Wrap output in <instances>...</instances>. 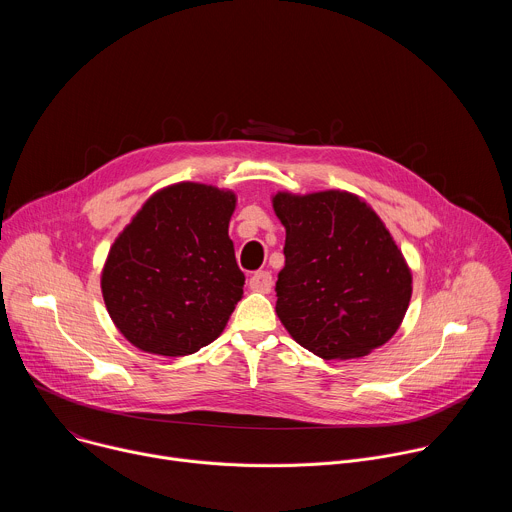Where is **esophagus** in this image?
Masks as SVG:
<instances>
[{
	"mask_svg": "<svg viewBox=\"0 0 512 512\" xmlns=\"http://www.w3.org/2000/svg\"><path fill=\"white\" fill-rule=\"evenodd\" d=\"M249 287H251L253 291H257V294H269L271 287H273L271 273H269V271H257L255 275H251Z\"/></svg>",
	"mask_w": 512,
	"mask_h": 512,
	"instance_id": "obj_1",
	"label": "esophagus"
}]
</instances>
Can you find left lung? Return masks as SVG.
Returning <instances> with one entry per match:
<instances>
[{
    "instance_id": "obj_1",
    "label": "left lung",
    "mask_w": 512,
    "mask_h": 512,
    "mask_svg": "<svg viewBox=\"0 0 512 512\" xmlns=\"http://www.w3.org/2000/svg\"><path fill=\"white\" fill-rule=\"evenodd\" d=\"M285 267L275 312L300 346L324 360L383 346L411 300V269L379 214L356 194L277 192Z\"/></svg>"
}]
</instances>
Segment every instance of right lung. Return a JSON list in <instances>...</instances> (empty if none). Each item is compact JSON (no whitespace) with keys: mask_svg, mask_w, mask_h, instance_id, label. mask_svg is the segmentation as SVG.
<instances>
[{"mask_svg":"<svg viewBox=\"0 0 512 512\" xmlns=\"http://www.w3.org/2000/svg\"><path fill=\"white\" fill-rule=\"evenodd\" d=\"M235 204L231 190L172 184L145 200L115 239L101 289L133 346L186 356L221 336L245 285L229 239Z\"/></svg>","mask_w":512,"mask_h":512,"instance_id":"obj_1","label":"right lung"}]
</instances>
